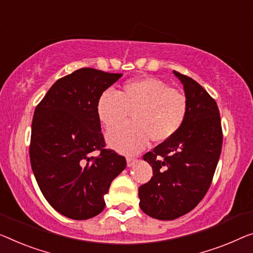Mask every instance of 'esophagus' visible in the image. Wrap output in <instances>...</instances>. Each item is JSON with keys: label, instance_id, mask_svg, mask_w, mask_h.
<instances>
[{"label": "esophagus", "instance_id": "esophagus-1", "mask_svg": "<svg viewBox=\"0 0 253 253\" xmlns=\"http://www.w3.org/2000/svg\"><path fill=\"white\" fill-rule=\"evenodd\" d=\"M136 163H137V159H135V158H130V157L127 158V166H128V167H131V166H134Z\"/></svg>", "mask_w": 253, "mask_h": 253}]
</instances>
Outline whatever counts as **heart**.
<instances>
[{"instance_id": "1", "label": "heart", "mask_w": 253, "mask_h": 253, "mask_svg": "<svg viewBox=\"0 0 253 253\" xmlns=\"http://www.w3.org/2000/svg\"><path fill=\"white\" fill-rule=\"evenodd\" d=\"M129 114L133 123L109 131L107 141L120 153L135 154L150 139L159 144L178 133L187 115V101L180 90L153 77L128 82L119 93L107 89L97 99V118L108 129L125 123Z\"/></svg>"}]
</instances>
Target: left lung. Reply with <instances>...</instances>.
<instances>
[{"label":"left lung","mask_w":253,"mask_h":253,"mask_svg":"<svg viewBox=\"0 0 253 253\" xmlns=\"http://www.w3.org/2000/svg\"><path fill=\"white\" fill-rule=\"evenodd\" d=\"M174 75L185 92V122L174 137L143 156L153 176L138 188L143 212L160 220L176 219L198 206L209 190L223 145L216 101L194 79Z\"/></svg>","instance_id":"1"}]
</instances>
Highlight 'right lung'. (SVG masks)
<instances>
[{"instance_id":"obj_1","label":"right lung","mask_w":253,"mask_h":253,"mask_svg":"<svg viewBox=\"0 0 253 253\" xmlns=\"http://www.w3.org/2000/svg\"><path fill=\"white\" fill-rule=\"evenodd\" d=\"M123 74L82 68L56 81L35 109L30 165L44 198L68 218L84 220L105 207L104 195L125 157L104 149L96 102ZM100 150L97 157L90 153Z\"/></svg>"}]
</instances>
